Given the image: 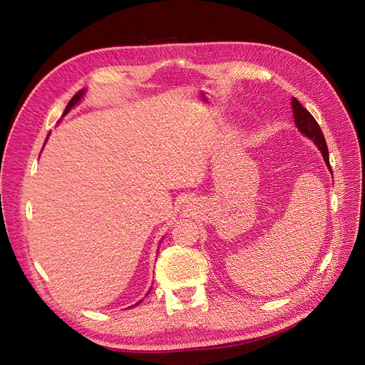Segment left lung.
<instances>
[{
	"label": "left lung",
	"mask_w": 365,
	"mask_h": 365,
	"mask_svg": "<svg viewBox=\"0 0 365 365\" xmlns=\"http://www.w3.org/2000/svg\"><path fill=\"white\" fill-rule=\"evenodd\" d=\"M290 106H292L295 127L298 128V131L301 134H303V136H306L307 139H310L312 142L315 143V147L319 150L322 159H324L327 168L331 173L330 162H329V148H327V143H326V139H324V134H322L318 122L303 106H301V103L295 98L290 99Z\"/></svg>",
	"instance_id": "left-lung-1"
}]
</instances>
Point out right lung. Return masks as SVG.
Returning <instances> with one entry per match:
<instances>
[{
    "label": "right lung",
    "mask_w": 365,
    "mask_h": 365,
    "mask_svg": "<svg viewBox=\"0 0 365 365\" xmlns=\"http://www.w3.org/2000/svg\"><path fill=\"white\" fill-rule=\"evenodd\" d=\"M86 93H87V88H82V90H79V91L76 93V95H75V96H73V98L70 99V102L67 103V107H66L64 113H62V116H61V118H64V116H66V114H67V113H68V111H70L71 108H75V107L78 106V103H79V102H81L82 99H84V96H86ZM59 122H61V119L58 120V123H59ZM48 136H50V131H48V134H47V138H46V142L48 140ZM46 142H44V145H46ZM43 148H44V147H43ZM158 252H159V251H158ZM148 294H150V290H148ZM148 294H147V295H148ZM139 303H140V301H139ZM139 303H136V304H134V306H138ZM131 307H133V306H131Z\"/></svg>",
    "instance_id": "add662e5"
}]
</instances>
